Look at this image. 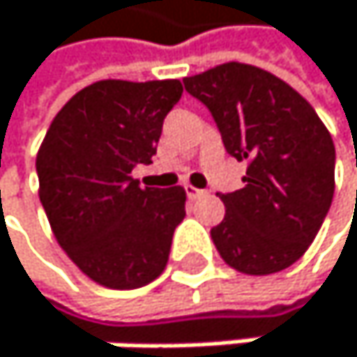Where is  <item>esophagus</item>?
Here are the masks:
<instances>
[{"label": "esophagus", "mask_w": 357, "mask_h": 357, "mask_svg": "<svg viewBox=\"0 0 357 357\" xmlns=\"http://www.w3.org/2000/svg\"><path fill=\"white\" fill-rule=\"evenodd\" d=\"M184 190H186L188 199H201V197L205 195V190H201V188H195V186H190V184H186V186H184Z\"/></svg>", "instance_id": "1"}]
</instances>
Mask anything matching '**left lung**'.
Here are the masks:
<instances>
[{"instance_id": "obj_1", "label": "left lung", "mask_w": 357, "mask_h": 357, "mask_svg": "<svg viewBox=\"0 0 357 357\" xmlns=\"http://www.w3.org/2000/svg\"><path fill=\"white\" fill-rule=\"evenodd\" d=\"M208 107L227 154L246 160L244 188L220 195L212 240L238 272L264 276L296 264L334 197V143L319 115L278 77L229 61L184 79Z\"/></svg>"}]
</instances>
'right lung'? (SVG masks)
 <instances>
[{
  "instance_id": "obj_1",
  "label": "right lung",
  "mask_w": 357,
  "mask_h": 357,
  "mask_svg": "<svg viewBox=\"0 0 357 357\" xmlns=\"http://www.w3.org/2000/svg\"><path fill=\"white\" fill-rule=\"evenodd\" d=\"M182 83L98 81L63 105L40 145V203L59 246L93 282L137 289L169 261L186 216L184 188H141Z\"/></svg>"
}]
</instances>
